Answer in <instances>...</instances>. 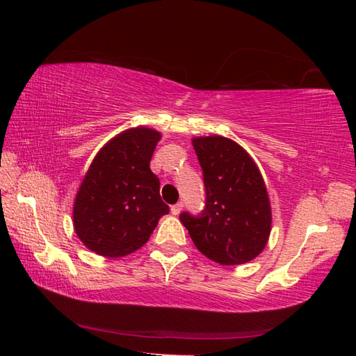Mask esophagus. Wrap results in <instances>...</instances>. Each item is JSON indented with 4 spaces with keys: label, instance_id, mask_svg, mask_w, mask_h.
Masks as SVG:
<instances>
[{
    "label": "esophagus",
    "instance_id": "1",
    "mask_svg": "<svg viewBox=\"0 0 356 356\" xmlns=\"http://www.w3.org/2000/svg\"><path fill=\"white\" fill-rule=\"evenodd\" d=\"M182 208H184V203H182V202L176 203V205L171 207V214H172V216H179L180 211H182Z\"/></svg>",
    "mask_w": 356,
    "mask_h": 356
}]
</instances>
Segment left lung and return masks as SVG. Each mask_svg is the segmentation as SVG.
Listing matches in <instances>:
<instances>
[{"label":"left lung","mask_w":356,"mask_h":356,"mask_svg":"<svg viewBox=\"0 0 356 356\" xmlns=\"http://www.w3.org/2000/svg\"><path fill=\"white\" fill-rule=\"evenodd\" d=\"M193 147L203 170L207 205L200 217L180 214L195 248L209 260L236 266L268 245L272 213L266 185L248 151L223 136H199Z\"/></svg>","instance_id":"1"}]
</instances>
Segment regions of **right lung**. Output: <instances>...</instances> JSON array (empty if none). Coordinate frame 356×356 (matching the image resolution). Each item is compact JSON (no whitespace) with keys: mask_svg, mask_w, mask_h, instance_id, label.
Instances as JSON below:
<instances>
[{"mask_svg":"<svg viewBox=\"0 0 356 356\" xmlns=\"http://www.w3.org/2000/svg\"><path fill=\"white\" fill-rule=\"evenodd\" d=\"M161 138L153 128L134 127L97 151L73 203L74 232L90 251L107 259L138 251L170 213L149 170Z\"/></svg>","mask_w":356,"mask_h":356,"instance_id":"add662e5","label":"right lung"}]
</instances>
